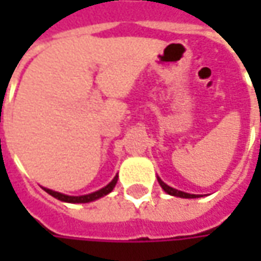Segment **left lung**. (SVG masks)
I'll list each match as a JSON object with an SVG mask.
<instances>
[{"label": "left lung", "instance_id": "obj_1", "mask_svg": "<svg viewBox=\"0 0 261 261\" xmlns=\"http://www.w3.org/2000/svg\"><path fill=\"white\" fill-rule=\"evenodd\" d=\"M158 183L161 185V187L164 189V192H167L168 195H173L177 196V197H186V199H193V197H199L197 195H190V193H185V192H180V190H175L173 187H170V186H167L161 178H158Z\"/></svg>", "mask_w": 261, "mask_h": 261}]
</instances>
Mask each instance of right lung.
<instances>
[{
  "instance_id": "obj_1",
  "label": "right lung",
  "mask_w": 261,
  "mask_h": 261,
  "mask_svg": "<svg viewBox=\"0 0 261 261\" xmlns=\"http://www.w3.org/2000/svg\"><path fill=\"white\" fill-rule=\"evenodd\" d=\"M117 183V175H116L115 178L109 183V185L103 187V189H100V190H97L94 193H90V195H84V196H66L62 195V193H58V192H54V190H49V189H45V192H47L50 196H54L56 199H59V200H62V202H69V203H87V202H91V200H95V199H100V197H103L107 193H110L112 190H113V187Z\"/></svg>"
}]
</instances>
